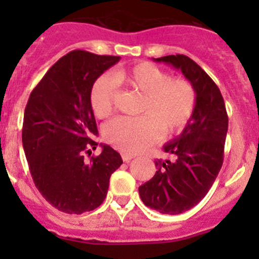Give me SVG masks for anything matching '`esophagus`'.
Listing matches in <instances>:
<instances>
[{
	"instance_id": "1",
	"label": "esophagus",
	"mask_w": 259,
	"mask_h": 259,
	"mask_svg": "<svg viewBox=\"0 0 259 259\" xmlns=\"http://www.w3.org/2000/svg\"><path fill=\"white\" fill-rule=\"evenodd\" d=\"M121 158H122V160L125 161V163H129L132 159L135 158V155H133V154H127V153H122Z\"/></svg>"
}]
</instances>
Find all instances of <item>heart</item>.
Here are the masks:
<instances>
[{
    "label": "heart",
    "mask_w": 259,
    "mask_h": 259,
    "mask_svg": "<svg viewBox=\"0 0 259 259\" xmlns=\"http://www.w3.org/2000/svg\"><path fill=\"white\" fill-rule=\"evenodd\" d=\"M117 83L143 94L138 117L121 116L104 127V138L117 150L135 154L144 150L164 134L182 132L197 108L198 96L190 81L171 77L170 74L150 62H138L114 74ZM90 104L99 119L110 116L115 110V81L101 76L94 83Z\"/></svg>",
    "instance_id": "obj_1"
}]
</instances>
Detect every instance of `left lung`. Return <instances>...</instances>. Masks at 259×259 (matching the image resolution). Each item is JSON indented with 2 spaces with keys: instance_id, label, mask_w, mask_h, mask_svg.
Segmentation results:
<instances>
[{
  "instance_id": "left-lung-1",
  "label": "left lung",
  "mask_w": 259,
  "mask_h": 259,
  "mask_svg": "<svg viewBox=\"0 0 259 259\" xmlns=\"http://www.w3.org/2000/svg\"><path fill=\"white\" fill-rule=\"evenodd\" d=\"M154 61L180 70L198 96L194 114L182 134L164 145V151L173 160H155V176L139 187L146 207L163 214H179L207 195L221 170L228 115L221 90L197 62L179 54Z\"/></svg>"
}]
</instances>
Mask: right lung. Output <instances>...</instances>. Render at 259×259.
Instances as JSON below:
<instances>
[{
  "label": "right lung",
  "mask_w": 259,
  "mask_h": 259,
  "mask_svg": "<svg viewBox=\"0 0 259 259\" xmlns=\"http://www.w3.org/2000/svg\"><path fill=\"white\" fill-rule=\"evenodd\" d=\"M120 56L75 50L62 56L28 98L22 145L38 192L67 214L94 210L108 194L111 174L122 159L111 146L85 160L95 150L98 135L90 104L94 82Z\"/></svg>",
  "instance_id": "1"
}]
</instances>
